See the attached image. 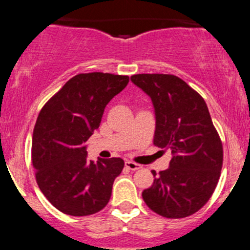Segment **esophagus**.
Wrapping results in <instances>:
<instances>
[{"instance_id": "obj_1", "label": "esophagus", "mask_w": 250, "mask_h": 250, "mask_svg": "<svg viewBox=\"0 0 250 250\" xmlns=\"http://www.w3.org/2000/svg\"><path fill=\"white\" fill-rule=\"evenodd\" d=\"M125 167H127L129 170H138L140 169L141 166L135 162H132V161H125Z\"/></svg>"}]
</instances>
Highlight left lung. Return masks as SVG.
<instances>
[{
  "label": "left lung",
  "instance_id": "obj_1",
  "mask_svg": "<svg viewBox=\"0 0 250 250\" xmlns=\"http://www.w3.org/2000/svg\"><path fill=\"white\" fill-rule=\"evenodd\" d=\"M152 100L155 146L173 153L169 168L156 173L143 200L169 219L192 215L213 195L223 167V143L206 102L178 76L139 74L130 77Z\"/></svg>",
  "mask_w": 250,
  "mask_h": 250
}]
</instances>
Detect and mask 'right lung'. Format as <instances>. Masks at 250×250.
<instances>
[{
	"label": "right lung",
	"mask_w": 250,
	"mask_h": 250,
	"mask_svg": "<svg viewBox=\"0 0 250 250\" xmlns=\"http://www.w3.org/2000/svg\"><path fill=\"white\" fill-rule=\"evenodd\" d=\"M129 77L89 72L70 78L44 104L32 135L31 157L40 190L58 210L85 216L109 203L122 158L87 160L85 141L102 122L104 109Z\"/></svg>",
	"instance_id": "add662e5"
}]
</instances>
